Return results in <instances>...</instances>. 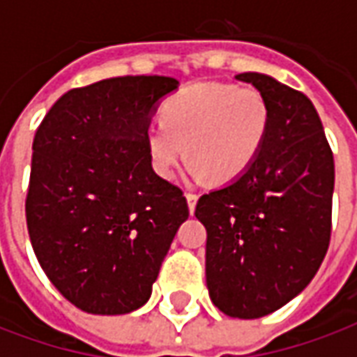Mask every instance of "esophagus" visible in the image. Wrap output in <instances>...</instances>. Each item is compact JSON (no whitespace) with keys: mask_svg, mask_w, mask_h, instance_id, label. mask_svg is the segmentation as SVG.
Here are the masks:
<instances>
[{"mask_svg":"<svg viewBox=\"0 0 357 357\" xmlns=\"http://www.w3.org/2000/svg\"><path fill=\"white\" fill-rule=\"evenodd\" d=\"M185 199H187V204H189V212L193 214V212H195V206H197V201H199V195L187 193V195H185Z\"/></svg>","mask_w":357,"mask_h":357,"instance_id":"34e87169","label":"esophagus"}]
</instances>
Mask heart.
<instances>
[{"label": "heart", "mask_w": 357, "mask_h": 357, "mask_svg": "<svg viewBox=\"0 0 357 357\" xmlns=\"http://www.w3.org/2000/svg\"><path fill=\"white\" fill-rule=\"evenodd\" d=\"M271 128L268 99L255 88L201 82L164 101L160 124L149 128V158L155 172L172 179L183 156L195 178L233 181L250 170Z\"/></svg>", "instance_id": "heart-1"}]
</instances>
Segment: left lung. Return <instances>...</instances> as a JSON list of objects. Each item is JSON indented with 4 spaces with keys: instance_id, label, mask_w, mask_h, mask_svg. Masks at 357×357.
Wrapping results in <instances>:
<instances>
[{
    "instance_id": "left-lung-1",
    "label": "left lung",
    "mask_w": 357,
    "mask_h": 357,
    "mask_svg": "<svg viewBox=\"0 0 357 357\" xmlns=\"http://www.w3.org/2000/svg\"><path fill=\"white\" fill-rule=\"evenodd\" d=\"M268 99L271 128L247 174L202 195L195 216L206 227V284L225 315L275 312L314 279L331 239L335 162L306 95L245 73Z\"/></svg>"
}]
</instances>
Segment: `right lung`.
<instances>
[{
	"label": "right lung",
	"mask_w": 357,
	"mask_h": 357,
	"mask_svg": "<svg viewBox=\"0 0 357 357\" xmlns=\"http://www.w3.org/2000/svg\"><path fill=\"white\" fill-rule=\"evenodd\" d=\"M179 82L120 76L66 91L36 130L26 225L36 258L88 314H130L151 296L189 218L183 191L149 158L151 116Z\"/></svg>",
	"instance_id": "1"
}]
</instances>
